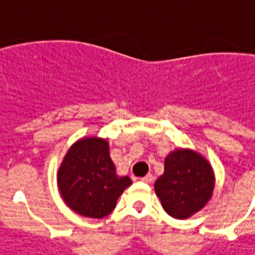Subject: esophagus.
Wrapping results in <instances>:
<instances>
[{
	"label": "esophagus",
	"mask_w": 255,
	"mask_h": 255,
	"mask_svg": "<svg viewBox=\"0 0 255 255\" xmlns=\"http://www.w3.org/2000/svg\"><path fill=\"white\" fill-rule=\"evenodd\" d=\"M141 181L144 182V183H152V182H153V175L152 174L145 175V177H144V178H141Z\"/></svg>",
	"instance_id": "esophagus-1"
}]
</instances>
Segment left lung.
Returning <instances> with one entry per match:
<instances>
[{"label": "left lung", "mask_w": 255, "mask_h": 255, "mask_svg": "<svg viewBox=\"0 0 255 255\" xmlns=\"http://www.w3.org/2000/svg\"><path fill=\"white\" fill-rule=\"evenodd\" d=\"M215 173L206 157L196 150L178 148L165 158V170L154 183L167 215L185 220L207 206L214 194Z\"/></svg>", "instance_id": "left-lung-1"}]
</instances>
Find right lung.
<instances>
[{"instance_id":"obj_1","label":"right lung","mask_w":255,"mask_h":255,"mask_svg":"<svg viewBox=\"0 0 255 255\" xmlns=\"http://www.w3.org/2000/svg\"><path fill=\"white\" fill-rule=\"evenodd\" d=\"M106 138L88 136L68 149L57 170L60 195L70 210L92 219L113 212L131 178L117 174Z\"/></svg>"}]
</instances>
